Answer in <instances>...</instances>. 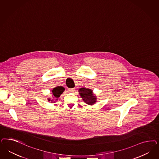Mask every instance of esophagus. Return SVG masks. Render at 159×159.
Masks as SVG:
<instances>
[{
    "mask_svg": "<svg viewBox=\"0 0 159 159\" xmlns=\"http://www.w3.org/2000/svg\"><path fill=\"white\" fill-rule=\"evenodd\" d=\"M75 88H69V89H68L69 92H74V91H75Z\"/></svg>",
    "mask_w": 159,
    "mask_h": 159,
    "instance_id": "34e87169",
    "label": "esophagus"
}]
</instances>
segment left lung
Here are the masks:
<instances>
[{"label": "left lung", "instance_id": "8db88e82", "mask_svg": "<svg viewBox=\"0 0 159 159\" xmlns=\"http://www.w3.org/2000/svg\"><path fill=\"white\" fill-rule=\"evenodd\" d=\"M78 91L82 99L86 103L91 105L96 102L97 98L95 96L93 95V92L91 89L85 88H80Z\"/></svg>", "mask_w": 159, "mask_h": 159}]
</instances>
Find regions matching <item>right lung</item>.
<instances>
[{
    "label": "right lung",
    "mask_w": 159,
    "mask_h": 159,
    "mask_svg": "<svg viewBox=\"0 0 159 159\" xmlns=\"http://www.w3.org/2000/svg\"><path fill=\"white\" fill-rule=\"evenodd\" d=\"M64 91V88L62 87H57L53 88V89L52 90V93L54 98H57L60 97V95ZM48 101H50V99H48Z\"/></svg>",
    "instance_id": "right-lung-1"
}]
</instances>
